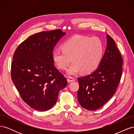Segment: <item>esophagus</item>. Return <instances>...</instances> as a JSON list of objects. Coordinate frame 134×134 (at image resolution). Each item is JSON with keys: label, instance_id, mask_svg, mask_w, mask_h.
<instances>
[{"label": "esophagus", "instance_id": "obj_1", "mask_svg": "<svg viewBox=\"0 0 134 134\" xmlns=\"http://www.w3.org/2000/svg\"><path fill=\"white\" fill-rule=\"evenodd\" d=\"M74 80H75V79L73 78V77H71V76H68V82L69 83L73 82V81H74Z\"/></svg>", "mask_w": 134, "mask_h": 134}]
</instances>
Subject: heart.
Listing matches in <instances>:
<instances>
[{
	"mask_svg": "<svg viewBox=\"0 0 134 134\" xmlns=\"http://www.w3.org/2000/svg\"><path fill=\"white\" fill-rule=\"evenodd\" d=\"M62 49L57 48L52 52V59L61 70H65L73 61L68 72L75 75L82 70L84 74L92 72L98 68L102 60L103 46L97 37L75 35L65 42Z\"/></svg>",
	"mask_w": 134,
	"mask_h": 134,
	"instance_id": "b5f03b06",
	"label": "heart"
}]
</instances>
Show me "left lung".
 <instances>
[{
    "instance_id": "8db88e82",
    "label": "left lung",
    "mask_w": 134,
    "mask_h": 134,
    "mask_svg": "<svg viewBox=\"0 0 134 134\" xmlns=\"http://www.w3.org/2000/svg\"><path fill=\"white\" fill-rule=\"evenodd\" d=\"M107 37L106 50L98 68L91 74L78 78L79 103L88 110L98 109L110 99L122 76V56L114 40L109 35Z\"/></svg>"
}]
</instances>
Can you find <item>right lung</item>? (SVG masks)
<instances>
[{
	"instance_id": "right-lung-1",
	"label": "right lung",
	"mask_w": 134,
	"mask_h": 134,
	"mask_svg": "<svg viewBox=\"0 0 134 134\" xmlns=\"http://www.w3.org/2000/svg\"><path fill=\"white\" fill-rule=\"evenodd\" d=\"M65 35L60 29L32 35L16 48L11 64L12 82L24 102L45 111L57 102L66 78L55 66L54 47Z\"/></svg>"
}]
</instances>
